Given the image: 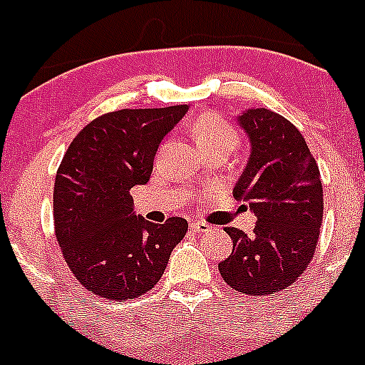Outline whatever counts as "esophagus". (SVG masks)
Instances as JSON below:
<instances>
[{
    "mask_svg": "<svg viewBox=\"0 0 365 365\" xmlns=\"http://www.w3.org/2000/svg\"><path fill=\"white\" fill-rule=\"evenodd\" d=\"M190 230H192V232L201 233V232H208V230H210V226L203 221H192L190 222Z\"/></svg>",
    "mask_w": 365,
    "mask_h": 365,
    "instance_id": "obj_1",
    "label": "esophagus"
}]
</instances>
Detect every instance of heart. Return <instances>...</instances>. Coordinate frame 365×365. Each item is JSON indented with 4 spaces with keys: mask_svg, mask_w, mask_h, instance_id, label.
<instances>
[{
    "mask_svg": "<svg viewBox=\"0 0 365 365\" xmlns=\"http://www.w3.org/2000/svg\"><path fill=\"white\" fill-rule=\"evenodd\" d=\"M192 135L201 151L221 144H230L233 148L239 144V133L235 132V128L214 114L197 119L192 126Z\"/></svg>",
    "mask_w": 365,
    "mask_h": 365,
    "instance_id": "obj_1",
    "label": "heart"
}]
</instances>
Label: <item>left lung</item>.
<instances>
[{"instance_id": "1", "label": "left lung", "mask_w": 365, "mask_h": 365, "mask_svg": "<svg viewBox=\"0 0 365 365\" xmlns=\"http://www.w3.org/2000/svg\"><path fill=\"white\" fill-rule=\"evenodd\" d=\"M251 143L233 196L257 215L251 235L226 228L233 250L219 264L222 280L250 296H267L302 277L316 253L323 221L319 168L299 130L267 108L237 118Z\"/></svg>"}]
</instances>
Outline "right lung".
Here are the masks:
<instances>
[{
	"instance_id": "add662e5",
	"label": "right lung",
	"mask_w": 365,
	"mask_h": 365,
	"mask_svg": "<svg viewBox=\"0 0 365 365\" xmlns=\"http://www.w3.org/2000/svg\"><path fill=\"white\" fill-rule=\"evenodd\" d=\"M189 110L123 108L88 123L71 143L53 190L55 235L74 278L107 299L146 294L164 274L187 221L150 222L133 212L130 189L153 171L158 144Z\"/></svg>"
}]
</instances>
